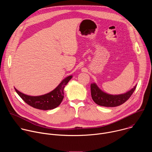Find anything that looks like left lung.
Returning a JSON list of instances; mask_svg holds the SVG:
<instances>
[{
    "label": "left lung",
    "instance_id": "8db88e82",
    "mask_svg": "<svg viewBox=\"0 0 152 152\" xmlns=\"http://www.w3.org/2000/svg\"><path fill=\"white\" fill-rule=\"evenodd\" d=\"M137 85L124 94L111 95L102 91L95 83L91 84V94L93 101L98 105L106 107H115L126 102L134 92Z\"/></svg>",
    "mask_w": 152,
    "mask_h": 152
}]
</instances>
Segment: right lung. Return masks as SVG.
Returning <instances> with one entry per match:
<instances>
[{
  "instance_id": "1",
  "label": "right lung",
  "mask_w": 152,
  "mask_h": 152,
  "mask_svg": "<svg viewBox=\"0 0 152 152\" xmlns=\"http://www.w3.org/2000/svg\"><path fill=\"white\" fill-rule=\"evenodd\" d=\"M72 78V76L65 78L55 90L42 96H31L20 92L16 88L15 90L21 99L32 107L41 110H53L58 107L62 101L64 88Z\"/></svg>"
}]
</instances>
